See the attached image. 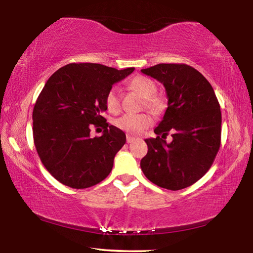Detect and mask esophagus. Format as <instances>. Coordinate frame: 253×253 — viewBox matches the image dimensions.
Wrapping results in <instances>:
<instances>
[{
    "instance_id": "34e87169",
    "label": "esophagus",
    "mask_w": 253,
    "mask_h": 253,
    "mask_svg": "<svg viewBox=\"0 0 253 253\" xmlns=\"http://www.w3.org/2000/svg\"><path fill=\"white\" fill-rule=\"evenodd\" d=\"M126 140H127V143H132V142H135L136 138H135V137L130 136V135H127V137H126Z\"/></svg>"
}]
</instances>
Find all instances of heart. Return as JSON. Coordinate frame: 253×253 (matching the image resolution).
<instances>
[{
	"instance_id": "b5f03b06",
	"label": "heart",
	"mask_w": 253,
	"mask_h": 253,
	"mask_svg": "<svg viewBox=\"0 0 253 253\" xmlns=\"http://www.w3.org/2000/svg\"><path fill=\"white\" fill-rule=\"evenodd\" d=\"M130 87L145 98V104L152 111H160L163 108V100L155 96L157 87L155 83L146 77H136L131 80ZM106 106L111 113H118L121 109V96L117 88H111L106 95ZM151 125V118L146 114H126L116 121V126L131 135H139L145 128Z\"/></svg>"
}]
</instances>
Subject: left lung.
<instances>
[{
  "label": "left lung",
  "mask_w": 253,
  "mask_h": 253,
  "mask_svg": "<svg viewBox=\"0 0 253 253\" xmlns=\"http://www.w3.org/2000/svg\"><path fill=\"white\" fill-rule=\"evenodd\" d=\"M165 87L168 108L145 139L148 152L140 168L157 186L177 191L198 182L211 168L221 145V110L212 85L193 67L160 63L140 70ZM173 140L166 143L168 132Z\"/></svg>",
  "instance_id": "obj_1"
}]
</instances>
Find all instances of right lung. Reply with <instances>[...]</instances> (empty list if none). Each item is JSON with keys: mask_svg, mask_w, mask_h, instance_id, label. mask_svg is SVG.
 I'll return each instance as SVG.
<instances>
[{"mask_svg": "<svg viewBox=\"0 0 253 253\" xmlns=\"http://www.w3.org/2000/svg\"><path fill=\"white\" fill-rule=\"evenodd\" d=\"M134 70L69 63L46 81L33 108V139L42 164L63 185L87 188L111 172L126 135L101 114L107 92ZM92 126L104 128L100 137L91 138Z\"/></svg>", "mask_w": 253, "mask_h": 253, "instance_id": "1", "label": "right lung"}]
</instances>
